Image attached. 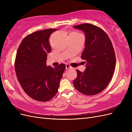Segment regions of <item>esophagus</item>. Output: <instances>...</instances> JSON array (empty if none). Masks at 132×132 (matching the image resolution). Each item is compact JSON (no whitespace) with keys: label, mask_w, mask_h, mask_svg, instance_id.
<instances>
[{"label":"esophagus","mask_w":132,"mask_h":132,"mask_svg":"<svg viewBox=\"0 0 132 132\" xmlns=\"http://www.w3.org/2000/svg\"><path fill=\"white\" fill-rule=\"evenodd\" d=\"M65 67H66V69H71V68H72V67H71L70 65H69V64H66L65 65Z\"/></svg>","instance_id":"esophagus-1"}]
</instances>
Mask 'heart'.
I'll return each instance as SVG.
<instances>
[{"label": "heart", "mask_w": 132, "mask_h": 132, "mask_svg": "<svg viewBox=\"0 0 132 132\" xmlns=\"http://www.w3.org/2000/svg\"><path fill=\"white\" fill-rule=\"evenodd\" d=\"M73 33H74V34H78V33H77V32H73Z\"/></svg>", "instance_id": "1"}]
</instances>
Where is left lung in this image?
I'll return each instance as SVG.
<instances>
[{"label":"left lung","mask_w":132,"mask_h":132,"mask_svg":"<svg viewBox=\"0 0 132 132\" xmlns=\"http://www.w3.org/2000/svg\"><path fill=\"white\" fill-rule=\"evenodd\" d=\"M74 27L85 33V48L81 58L86 61L84 72L77 70L74 86L86 95L97 94L109 85L114 73L116 55L112 43L105 32L96 26L83 23Z\"/></svg>","instance_id":"8db88e82"}]
</instances>
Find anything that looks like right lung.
Returning <instances> with one entry per match:
<instances>
[{"label": "right lung", "instance_id": "1", "mask_svg": "<svg viewBox=\"0 0 132 132\" xmlns=\"http://www.w3.org/2000/svg\"><path fill=\"white\" fill-rule=\"evenodd\" d=\"M56 29L35 32L22 39L17 51L15 70L22 89L35 100H50L58 92L65 69L64 64L47 66V53L51 51L49 38Z\"/></svg>", "mask_w": 132, "mask_h": 132}]
</instances>
